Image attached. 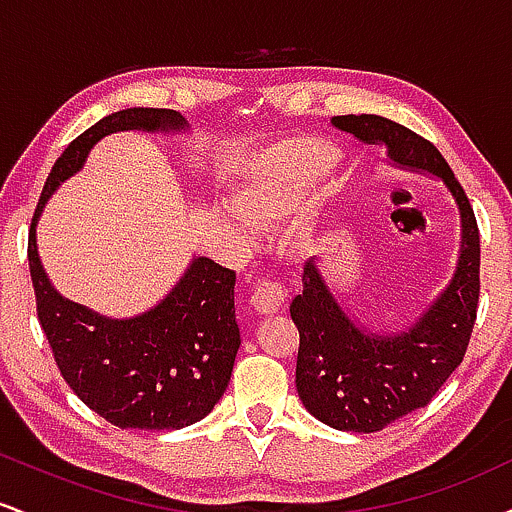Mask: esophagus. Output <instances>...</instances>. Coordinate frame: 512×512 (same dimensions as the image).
<instances>
[{"label":"esophagus","instance_id":"obj_1","mask_svg":"<svg viewBox=\"0 0 512 512\" xmlns=\"http://www.w3.org/2000/svg\"><path fill=\"white\" fill-rule=\"evenodd\" d=\"M286 301H289V289L284 286V281L279 279H260L255 284V289L250 293V303L255 305L257 313L272 315L279 313L284 308Z\"/></svg>","mask_w":512,"mask_h":512}]
</instances>
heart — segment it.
Masks as SVG:
<instances>
[{"instance_id":"1","label":"heart","mask_w":512,"mask_h":512,"mask_svg":"<svg viewBox=\"0 0 512 512\" xmlns=\"http://www.w3.org/2000/svg\"><path fill=\"white\" fill-rule=\"evenodd\" d=\"M334 166H337V154L327 144L308 142V139L279 144L257 161L240 190V211L257 226L267 228L286 219H296L313 204L317 190L330 178ZM244 217L231 214V226L240 236L250 233V223Z\"/></svg>"}]
</instances>
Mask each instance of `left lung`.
I'll return each mask as SVG.
<instances>
[{
	"label": "left lung",
	"instance_id": "8db88e82",
	"mask_svg": "<svg viewBox=\"0 0 512 512\" xmlns=\"http://www.w3.org/2000/svg\"><path fill=\"white\" fill-rule=\"evenodd\" d=\"M332 125L366 144H385L399 168L443 178L462 219L460 262L450 286L404 332L358 327L334 301L313 260L305 264L303 293L291 303V320L301 334L298 397L322 424L375 433L426 407L467 354L479 303V226L460 180L428 139L380 115H337Z\"/></svg>",
	"mask_w": 512,
	"mask_h": 512
}]
</instances>
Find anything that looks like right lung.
Masks as SVG:
<instances>
[{
	"mask_svg": "<svg viewBox=\"0 0 512 512\" xmlns=\"http://www.w3.org/2000/svg\"><path fill=\"white\" fill-rule=\"evenodd\" d=\"M180 127L185 120L163 108H125L98 120L55 161L28 231L35 310L57 368L74 395L117 428L173 431L214 409L240 346L236 272L197 257L156 308L132 320H110L52 289L38 257L35 223L57 185L84 166L88 149L105 134Z\"/></svg>",
	"mask_w": 512,
	"mask_h": 512,
	"instance_id": "add662e5",
	"label": "right lung"
}]
</instances>
